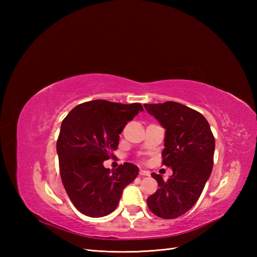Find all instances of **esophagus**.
<instances>
[{
    "label": "esophagus",
    "mask_w": 257,
    "mask_h": 257,
    "mask_svg": "<svg viewBox=\"0 0 257 257\" xmlns=\"http://www.w3.org/2000/svg\"><path fill=\"white\" fill-rule=\"evenodd\" d=\"M150 173L148 172V170H145V169H141L139 170V176H149Z\"/></svg>",
    "instance_id": "1"
}]
</instances>
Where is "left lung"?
<instances>
[{
    "instance_id": "1",
    "label": "left lung",
    "mask_w": 257,
    "mask_h": 257,
    "mask_svg": "<svg viewBox=\"0 0 257 257\" xmlns=\"http://www.w3.org/2000/svg\"><path fill=\"white\" fill-rule=\"evenodd\" d=\"M144 106L166 130L162 163L173 169L166 181L151 174L160 188L147 204L162 219H176L196 204L211 175L214 137L205 116L188 106L176 102Z\"/></svg>"
}]
</instances>
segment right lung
Masks as SVG:
<instances>
[{"label": "right lung", "instance_id": "right-lung-1", "mask_svg": "<svg viewBox=\"0 0 257 257\" xmlns=\"http://www.w3.org/2000/svg\"><path fill=\"white\" fill-rule=\"evenodd\" d=\"M141 104L95 99L77 105L62 121L57 142L62 183L76 209L91 217L111 213L124 188L139 169L124 163L111 170L104 161L112 158L120 134L143 111Z\"/></svg>", "mask_w": 257, "mask_h": 257}]
</instances>
